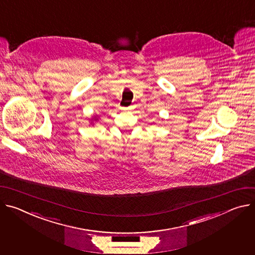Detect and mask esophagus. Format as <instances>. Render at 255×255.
Segmentation results:
<instances>
[{"label": "esophagus", "mask_w": 255, "mask_h": 255, "mask_svg": "<svg viewBox=\"0 0 255 255\" xmlns=\"http://www.w3.org/2000/svg\"><path fill=\"white\" fill-rule=\"evenodd\" d=\"M122 109H123V110H124V111H127V110H128V109H129V108H122Z\"/></svg>", "instance_id": "esophagus-1"}]
</instances>
